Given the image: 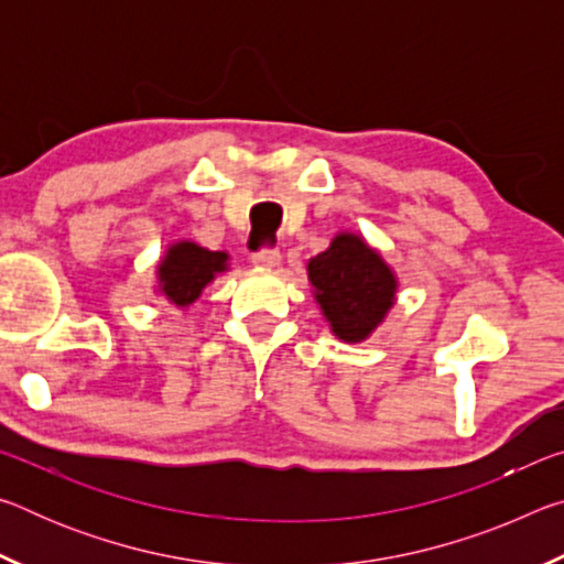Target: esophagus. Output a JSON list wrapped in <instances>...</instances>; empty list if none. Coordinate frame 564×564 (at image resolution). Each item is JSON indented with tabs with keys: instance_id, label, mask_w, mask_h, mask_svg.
<instances>
[{
	"instance_id": "obj_1",
	"label": "esophagus",
	"mask_w": 564,
	"mask_h": 564,
	"mask_svg": "<svg viewBox=\"0 0 564 564\" xmlns=\"http://www.w3.org/2000/svg\"><path fill=\"white\" fill-rule=\"evenodd\" d=\"M281 259H283V256H281L279 248H261V251H256L251 256V261L256 265H265V269H273V265H279Z\"/></svg>"
}]
</instances>
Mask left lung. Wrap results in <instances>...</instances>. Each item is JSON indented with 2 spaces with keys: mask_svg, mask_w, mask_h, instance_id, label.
I'll return each instance as SVG.
<instances>
[{
  "mask_svg": "<svg viewBox=\"0 0 564 564\" xmlns=\"http://www.w3.org/2000/svg\"><path fill=\"white\" fill-rule=\"evenodd\" d=\"M308 281L330 330L346 343L366 340L393 308L398 291L383 256L356 234H338L311 259Z\"/></svg>",
  "mask_w": 564,
  "mask_h": 564,
  "instance_id": "left-lung-1",
  "label": "left lung"
}]
</instances>
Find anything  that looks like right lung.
Wrapping results in <instances>:
<instances>
[{
	"label": "right lung",
	"mask_w": 564,
	"mask_h": 564,
	"mask_svg": "<svg viewBox=\"0 0 564 564\" xmlns=\"http://www.w3.org/2000/svg\"><path fill=\"white\" fill-rule=\"evenodd\" d=\"M228 269L226 251H208L194 241H178L169 246L164 259H161L159 293L176 308H186L194 303L202 291L212 283L218 273Z\"/></svg>",
	"instance_id": "1"
}]
</instances>
